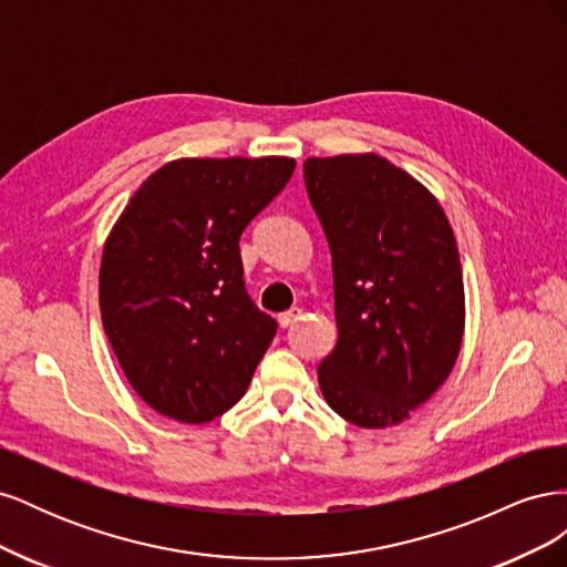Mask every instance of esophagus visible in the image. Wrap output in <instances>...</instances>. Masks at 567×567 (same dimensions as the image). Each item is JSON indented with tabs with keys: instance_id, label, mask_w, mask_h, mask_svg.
Returning a JSON list of instances; mask_svg holds the SVG:
<instances>
[{
	"instance_id": "1",
	"label": "esophagus",
	"mask_w": 567,
	"mask_h": 567,
	"mask_svg": "<svg viewBox=\"0 0 567 567\" xmlns=\"http://www.w3.org/2000/svg\"><path fill=\"white\" fill-rule=\"evenodd\" d=\"M300 317H302V310H300V307H293V310H286V312H281V315H279L281 329H288V326H293Z\"/></svg>"
}]
</instances>
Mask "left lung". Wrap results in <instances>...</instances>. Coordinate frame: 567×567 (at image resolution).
I'll list each match as a JSON object with an SVG mask.
<instances>
[{
	"mask_svg": "<svg viewBox=\"0 0 567 567\" xmlns=\"http://www.w3.org/2000/svg\"><path fill=\"white\" fill-rule=\"evenodd\" d=\"M305 186L333 262L338 342L317 367L323 400L359 427L398 425L447 381L461 350L450 219L375 153L307 158Z\"/></svg>",
	"mask_w": 567,
	"mask_h": 567,
	"instance_id": "1",
	"label": "left lung"
}]
</instances>
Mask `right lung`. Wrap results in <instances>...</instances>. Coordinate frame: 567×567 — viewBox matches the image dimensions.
<instances>
[{
  "instance_id": "add662e5",
  "label": "right lung",
  "mask_w": 567,
  "mask_h": 567,
  "mask_svg": "<svg viewBox=\"0 0 567 567\" xmlns=\"http://www.w3.org/2000/svg\"><path fill=\"white\" fill-rule=\"evenodd\" d=\"M293 158H179L130 198L106 238L99 307L134 392L208 423L250 385L277 321L250 300L238 238L281 194Z\"/></svg>"
}]
</instances>
